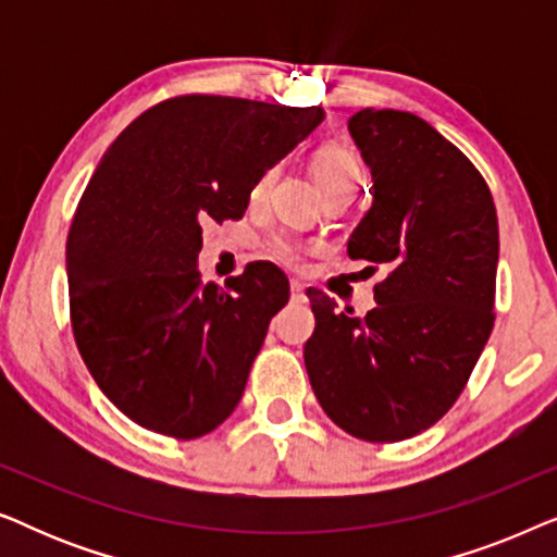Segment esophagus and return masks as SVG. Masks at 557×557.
<instances>
[{
    "label": "esophagus",
    "instance_id": "34e87169",
    "mask_svg": "<svg viewBox=\"0 0 557 557\" xmlns=\"http://www.w3.org/2000/svg\"><path fill=\"white\" fill-rule=\"evenodd\" d=\"M292 296H294V299H304V284H301V281H292Z\"/></svg>",
    "mask_w": 557,
    "mask_h": 557
}]
</instances>
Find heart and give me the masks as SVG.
<instances>
[{
    "instance_id": "obj_1",
    "label": "heart",
    "mask_w": 557,
    "mask_h": 557,
    "mask_svg": "<svg viewBox=\"0 0 557 557\" xmlns=\"http://www.w3.org/2000/svg\"><path fill=\"white\" fill-rule=\"evenodd\" d=\"M311 172L322 193L330 189H342V193L357 195L364 185L362 166L357 157L347 147L339 144H326V147L314 151L311 159ZM269 253L284 263H296L304 256V246L292 235H273L269 240Z\"/></svg>"
}]
</instances>
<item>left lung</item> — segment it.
Instances as JSON below:
<instances>
[{
    "label": "left lung",
    "mask_w": 557,
    "mask_h": 557,
    "mask_svg": "<svg viewBox=\"0 0 557 557\" xmlns=\"http://www.w3.org/2000/svg\"><path fill=\"white\" fill-rule=\"evenodd\" d=\"M347 128L372 174L347 256L385 278L364 317L307 292L317 326L304 362L342 431L393 444L454 406L490 339L497 210L476 166L416 113L362 109Z\"/></svg>",
    "instance_id": "left-lung-1"
}]
</instances>
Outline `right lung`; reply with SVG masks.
Here are the masks:
<instances>
[{
	"label": "right lung",
	"mask_w": 557,
	"mask_h": 557,
	"mask_svg": "<svg viewBox=\"0 0 557 557\" xmlns=\"http://www.w3.org/2000/svg\"><path fill=\"white\" fill-rule=\"evenodd\" d=\"M322 119L319 106L180 96L98 162L67 235L71 322L90 375L134 423L189 441L240 403L288 281L258 261L227 292L202 284V225L243 218L250 189Z\"/></svg>",
	"instance_id": "right-lung-1"
}]
</instances>
